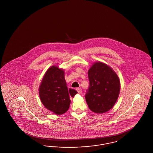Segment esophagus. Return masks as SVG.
I'll return each mask as SVG.
<instances>
[{
    "label": "esophagus",
    "instance_id": "34e87169",
    "mask_svg": "<svg viewBox=\"0 0 153 153\" xmlns=\"http://www.w3.org/2000/svg\"><path fill=\"white\" fill-rule=\"evenodd\" d=\"M76 90H77V91L78 92V93L80 94L81 93V92H82V89H81V88H77L76 89Z\"/></svg>",
    "mask_w": 153,
    "mask_h": 153
}]
</instances>
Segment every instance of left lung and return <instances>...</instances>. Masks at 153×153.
Listing matches in <instances>:
<instances>
[{"mask_svg": "<svg viewBox=\"0 0 153 153\" xmlns=\"http://www.w3.org/2000/svg\"><path fill=\"white\" fill-rule=\"evenodd\" d=\"M89 86L85 94L89 108L97 114L111 109L120 92L119 79L114 70L102 62H97L88 72Z\"/></svg>", "mask_w": 153, "mask_h": 153, "instance_id": "obj_1", "label": "left lung"}]
</instances>
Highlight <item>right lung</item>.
Instances as JSON below:
<instances>
[{
	"instance_id": "1",
	"label": "right lung",
	"mask_w": 153,
	"mask_h": 153,
	"mask_svg": "<svg viewBox=\"0 0 153 153\" xmlns=\"http://www.w3.org/2000/svg\"><path fill=\"white\" fill-rule=\"evenodd\" d=\"M64 74L63 69L52 66L45 74L39 88L42 103L45 108L57 115L65 113L71 104L70 96L77 94L73 89H68Z\"/></svg>"
}]
</instances>
